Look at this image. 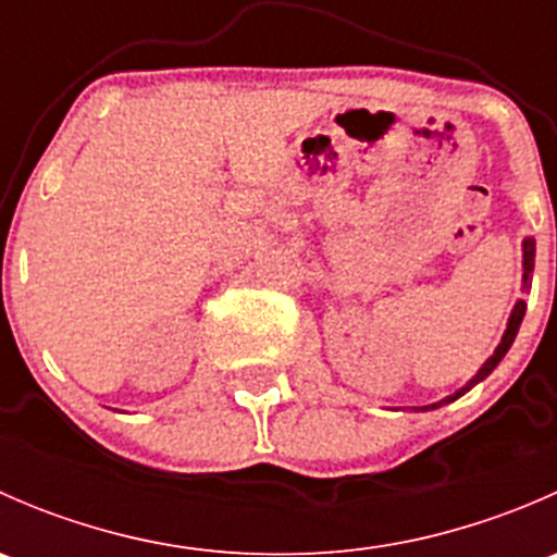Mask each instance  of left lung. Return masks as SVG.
<instances>
[{
	"mask_svg": "<svg viewBox=\"0 0 557 557\" xmlns=\"http://www.w3.org/2000/svg\"><path fill=\"white\" fill-rule=\"evenodd\" d=\"M533 258H536V243H533L531 237H525V239H522V290H528V288H531ZM522 318H525V299H518V305H515V307H512V312H509V320H507V331H504L502 342H498V347H496V350H493V356L487 358L485 363H482V367H480V372H476L474 377H471L469 383H466L463 387H458V391L450 393V396H447V398H442V401H436V404H429V407H420V412H429V409H440L442 404H450V401H455V398H460V396H463V393H466V391H471V387H474L476 383H482V380H485L487 374H491L493 369H496L498 363H502V358L507 356V352H509V347H512L515 336H518V331H520V323H522Z\"/></svg>",
	"mask_w": 557,
	"mask_h": 557,
	"instance_id": "obj_1",
	"label": "left lung"
}]
</instances>
